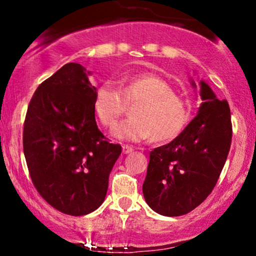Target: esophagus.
Returning <instances> with one entry per match:
<instances>
[{
	"label": "esophagus",
	"instance_id": "1",
	"mask_svg": "<svg viewBox=\"0 0 256 256\" xmlns=\"http://www.w3.org/2000/svg\"><path fill=\"white\" fill-rule=\"evenodd\" d=\"M132 150H134V148H132L131 146H128V144L122 146V152H124V154H128V152H131Z\"/></svg>",
	"mask_w": 256,
	"mask_h": 256
}]
</instances>
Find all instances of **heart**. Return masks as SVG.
I'll use <instances>...</instances> for the list:
<instances>
[{"label": "heart", "mask_w": 256, "mask_h": 256, "mask_svg": "<svg viewBox=\"0 0 256 256\" xmlns=\"http://www.w3.org/2000/svg\"><path fill=\"white\" fill-rule=\"evenodd\" d=\"M126 104H137L134 118L112 128V134L122 140L140 142L152 137L154 142L176 138L189 122V104L174 94L165 78L152 73H140L122 82L120 90L104 84L96 90L92 107L102 125L110 128L126 110Z\"/></svg>", "instance_id": "1"}]
</instances>
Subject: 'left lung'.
I'll return each mask as SVG.
<instances>
[{"label":"left lung","instance_id":"left-lung-1","mask_svg":"<svg viewBox=\"0 0 256 256\" xmlns=\"http://www.w3.org/2000/svg\"><path fill=\"white\" fill-rule=\"evenodd\" d=\"M200 96L198 116L172 142L150 152L142 190L149 207L161 216H183L201 204L216 186L230 150L228 101L218 100L204 80H200Z\"/></svg>","mask_w":256,"mask_h":256}]
</instances>
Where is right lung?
I'll list each match as a JSON object with an SVG mask.
<instances>
[{"label": "right lung", "instance_id": "obj_1", "mask_svg": "<svg viewBox=\"0 0 256 256\" xmlns=\"http://www.w3.org/2000/svg\"><path fill=\"white\" fill-rule=\"evenodd\" d=\"M90 71L66 64L44 80L26 113L24 154L32 183L55 210L85 216L104 204L122 146L98 130Z\"/></svg>", "mask_w": 256, "mask_h": 256}]
</instances>
